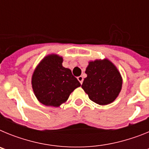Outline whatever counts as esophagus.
Returning a JSON list of instances; mask_svg holds the SVG:
<instances>
[{"label":"esophagus","mask_w":149,"mask_h":149,"mask_svg":"<svg viewBox=\"0 0 149 149\" xmlns=\"http://www.w3.org/2000/svg\"><path fill=\"white\" fill-rule=\"evenodd\" d=\"M77 80L79 81V82L81 83V84H82L83 81H84V77L82 76H79V77H77Z\"/></svg>","instance_id":"esophagus-1"}]
</instances>
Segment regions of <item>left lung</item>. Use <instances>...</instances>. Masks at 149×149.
<instances>
[{"mask_svg": "<svg viewBox=\"0 0 149 149\" xmlns=\"http://www.w3.org/2000/svg\"><path fill=\"white\" fill-rule=\"evenodd\" d=\"M82 89L89 98L99 105L113 102L119 96L122 86V77L113 63L107 58L89 62L85 71Z\"/></svg>", "mask_w": 149, "mask_h": 149, "instance_id": "obj_1", "label": "left lung"}]
</instances>
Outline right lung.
I'll use <instances>...</instances> for the list:
<instances>
[{
	"label": "right lung",
	"instance_id": "1",
	"mask_svg": "<svg viewBox=\"0 0 149 149\" xmlns=\"http://www.w3.org/2000/svg\"><path fill=\"white\" fill-rule=\"evenodd\" d=\"M63 56L51 54L45 56L33 71L31 84L34 95L45 106L58 107L81 86L72 71L63 66Z\"/></svg>",
	"mask_w": 149,
	"mask_h": 149
}]
</instances>
